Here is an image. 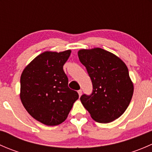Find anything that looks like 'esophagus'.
<instances>
[{
  "mask_svg": "<svg viewBox=\"0 0 152 152\" xmlns=\"http://www.w3.org/2000/svg\"><path fill=\"white\" fill-rule=\"evenodd\" d=\"M78 93H79V96H82V90H78Z\"/></svg>",
  "mask_w": 152,
  "mask_h": 152,
  "instance_id": "obj_1",
  "label": "esophagus"
}]
</instances>
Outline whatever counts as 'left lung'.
Masks as SVG:
<instances>
[{"label":"left lung","mask_w":152,"mask_h":152,"mask_svg":"<svg viewBox=\"0 0 152 152\" xmlns=\"http://www.w3.org/2000/svg\"><path fill=\"white\" fill-rule=\"evenodd\" d=\"M78 56L93 85L91 94L81 96L82 104L99 123L117 119L128 107L134 90L126 65L115 55L99 48L82 49Z\"/></svg>","instance_id":"left-lung-1"}]
</instances>
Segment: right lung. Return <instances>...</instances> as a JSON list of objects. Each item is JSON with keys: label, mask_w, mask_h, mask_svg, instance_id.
<instances>
[{"label": "right lung", "mask_w": 152, "mask_h": 152, "mask_svg": "<svg viewBox=\"0 0 152 152\" xmlns=\"http://www.w3.org/2000/svg\"><path fill=\"white\" fill-rule=\"evenodd\" d=\"M71 50L46 51L24 69L20 77V99L27 112L48 126L62 124L67 118L79 94L68 87L63 65Z\"/></svg>", "instance_id": "add662e5"}]
</instances>
